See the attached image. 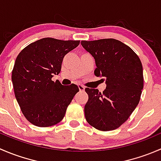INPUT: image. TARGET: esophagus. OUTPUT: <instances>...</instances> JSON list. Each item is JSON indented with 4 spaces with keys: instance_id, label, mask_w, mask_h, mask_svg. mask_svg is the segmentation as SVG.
<instances>
[{
    "instance_id": "1",
    "label": "esophagus",
    "mask_w": 161,
    "mask_h": 161,
    "mask_svg": "<svg viewBox=\"0 0 161 161\" xmlns=\"http://www.w3.org/2000/svg\"><path fill=\"white\" fill-rule=\"evenodd\" d=\"M79 86V91H80V92H83V91L85 90V86H84L79 85V86Z\"/></svg>"
}]
</instances>
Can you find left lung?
I'll list each match as a JSON object with an SVG mask.
<instances>
[{"label": "left lung", "instance_id": "1", "mask_svg": "<svg viewBox=\"0 0 161 161\" xmlns=\"http://www.w3.org/2000/svg\"><path fill=\"white\" fill-rule=\"evenodd\" d=\"M81 44L95 59V75L104 77L107 84L103 92L85 89L89 96L86 119L98 130H114L127 121L140 100L142 63L131 48L115 39L82 40Z\"/></svg>", "mask_w": 161, "mask_h": 161}]
</instances>
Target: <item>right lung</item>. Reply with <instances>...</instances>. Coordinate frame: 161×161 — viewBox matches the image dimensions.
Masks as SVG:
<instances>
[{"label": "right lung", "instance_id": "add662e5", "mask_svg": "<svg viewBox=\"0 0 161 161\" xmlns=\"http://www.w3.org/2000/svg\"><path fill=\"white\" fill-rule=\"evenodd\" d=\"M79 43L47 37L29 44L18 55L11 80L21 111L31 124L49 127L64 118L79 87L64 86L51 78L59 74L64 57Z\"/></svg>", "mask_w": 161, "mask_h": 161}]
</instances>
